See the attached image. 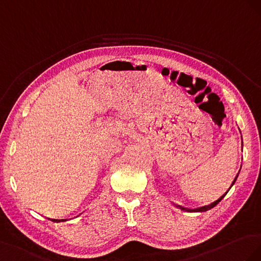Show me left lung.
<instances>
[{"label":"left lung","mask_w":261,"mask_h":261,"mask_svg":"<svg viewBox=\"0 0 261 261\" xmlns=\"http://www.w3.org/2000/svg\"><path fill=\"white\" fill-rule=\"evenodd\" d=\"M242 145H243V142H242ZM237 177H238V174L236 175V177H235V179H234V181L232 182V185H230V187H229V189L232 188V186L235 184V181H236V179H237ZM228 189V190H229ZM228 190L224 193V195H223L220 199H218L217 201H214V202H212L211 204H207V205H204V206H200V207H197V209H188V207H184V206H180V205H177V207H179L180 210H182V211H186V212H205V211H207V210H210V209H212V207H214L215 205H217L220 201L225 197V195L226 193L228 192Z\"/></svg>","instance_id":"left-lung-1"}]
</instances>
